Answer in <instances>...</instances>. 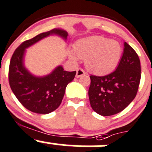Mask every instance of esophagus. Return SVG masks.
Masks as SVG:
<instances>
[{"mask_svg": "<svg viewBox=\"0 0 152 152\" xmlns=\"http://www.w3.org/2000/svg\"><path fill=\"white\" fill-rule=\"evenodd\" d=\"M86 74V73H85V71H84L81 68H79L77 70H76V78H80L81 76H85V75Z\"/></svg>", "mask_w": 152, "mask_h": 152, "instance_id": "obj_1", "label": "esophagus"}]
</instances>
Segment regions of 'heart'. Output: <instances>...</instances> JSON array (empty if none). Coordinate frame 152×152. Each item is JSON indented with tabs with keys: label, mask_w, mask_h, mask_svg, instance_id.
Masks as SVG:
<instances>
[{
	"label": "heart",
	"mask_w": 152,
	"mask_h": 152,
	"mask_svg": "<svg viewBox=\"0 0 152 152\" xmlns=\"http://www.w3.org/2000/svg\"><path fill=\"white\" fill-rule=\"evenodd\" d=\"M74 51H69V56L74 62L79 58L85 59V66L91 73L104 75L113 71L118 65L123 53L117 41L102 36H91L78 40Z\"/></svg>",
	"instance_id": "heart-1"
}]
</instances>
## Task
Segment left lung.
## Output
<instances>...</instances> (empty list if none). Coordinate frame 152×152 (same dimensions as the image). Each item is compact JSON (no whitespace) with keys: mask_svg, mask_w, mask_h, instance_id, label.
<instances>
[{"mask_svg":"<svg viewBox=\"0 0 152 152\" xmlns=\"http://www.w3.org/2000/svg\"><path fill=\"white\" fill-rule=\"evenodd\" d=\"M140 73L137 54L125 42L116 70L107 76H90L88 96L93 110L102 116H111L124 110L136 96Z\"/></svg>","mask_w":152,"mask_h":152,"instance_id":"obj_1","label":"left lung"}]
</instances>
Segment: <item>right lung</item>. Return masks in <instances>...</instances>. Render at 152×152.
<instances>
[{"mask_svg":"<svg viewBox=\"0 0 152 152\" xmlns=\"http://www.w3.org/2000/svg\"><path fill=\"white\" fill-rule=\"evenodd\" d=\"M50 35H57L67 40L66 31L53 29L36 35L23 42L13 53L9 69V81L13 94L26 109L34 113L47 114L58 108L61 103L67 84L76 76V71L64 70L57 66L50 73L35 76L29 71L24 64L27 48Z\"/></svg>","mask_w":152,"mask_h":152,"instance_id":"obj_1","label":"right lung"}]
</instances>
